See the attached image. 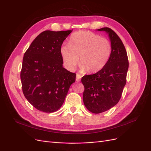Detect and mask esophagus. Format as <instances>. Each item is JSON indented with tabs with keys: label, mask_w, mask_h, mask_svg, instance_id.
Segmentation results:
<instances>
[{
	"label": "esophagus",
	"mask_w": 151,
	"mask_h": 151,
	"mask_svg": "<svg viewBox=\"0 0 151 151\" xmlns=\"http://www.w3.org/2000/svg\"><path fill=\"white\" fill-rule=\"evenodd\" d=\"M81 77H82V76H81V75H79V74H77V76H76V81H77V82L80 81V80H81Z\"/></svg>",
	"instance_id": "1"
}]
</instances>
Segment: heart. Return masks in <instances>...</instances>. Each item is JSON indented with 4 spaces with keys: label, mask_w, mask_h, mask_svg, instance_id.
<instances>
[{
    "label": "heart",
    "mask_w": 151,
    "mask_h": 151,
    "mask_svg": "<svg viewBox=\"0 0 151 151\" xmlns=\"http://www.w3.org/2000/svg\"><path fill=\"white\" fill-rule=\"evenodd\" d=\"M112 52L110 42L90 31H79L71 35L69 45H63L60 54L68 70H74L79 63L82 72L95 73L104 67Z\"/></svg>",
    "instance_id": "obj_1"
}]
</instances>
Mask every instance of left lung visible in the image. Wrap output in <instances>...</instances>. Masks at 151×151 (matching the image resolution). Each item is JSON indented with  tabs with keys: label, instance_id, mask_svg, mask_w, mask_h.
Masks as SVG:
<instances>
[{
	"label": "left lung",
	"instance_id": "1",
	"mask_svg": "<svg viewBox=\"0 0 151 151\" xmlns=\"http://www.w3.org/2000/svg\"><path fill=\"white\" fill-rule=\"evenodd\" d=\"M108 34L112 52L106 65L94 74L84 76L83 101L91 112L100 113L111 108L121 98L127 82L129 60L124 45L111 28H103Z\"/></svg>",
	"mask_w": 151,
	"mask_h": 151
}]
</instances>
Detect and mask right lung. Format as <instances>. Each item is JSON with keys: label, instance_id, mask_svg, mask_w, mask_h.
<instances>
[{"label": "right lung", "instance_id": "1", "mask_svg": "<svg viewBox=\"0 0 151 151\" xmlns=\"http://www.w3.org/2000/svg\"><path fill=\"white\" fill-rule=\"evenodd\" d=\"M72 30L45 31L24 53L21 71L22 92L38 110L57 111L64 102L76 74L63 67L62 45Z\"/></svg>", "mask_w": 151, "mask_h": 151}]
</instances>
